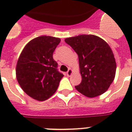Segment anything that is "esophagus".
<instances>
[{"label":"esophagus","mask_w":132,"mask_h":132,"mask_svg":"<svg viewBox=\"0 0 132 132\" xmlns=\"http://www.w3.org/2000/svg\"><path fill=\"white\" fill-rule=\"evenodd\" d=\"M72 73H73V70L71 69H69V70L67 71V76H71L72 75Z\"/></svg>","instance_id":"34e87169"}]
</instances>
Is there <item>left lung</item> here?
<instances>
[{
    "label": "left lung",
    "instance_id": "8db88e82",
    "mask_svg": "<svg viewBox=\"0 0 132 132\" xmlns=\"http://www.w3.org/2000/svg\"><path fill=\"white\" fill-rule=\"evenodd\" d=\"M65 42L77 53L81 82L75 88L89 98L105 93L114 80L116 63L108 44L94 35H80Z\"/></svg>",
    "mask_w": 132,
    "mask_h": 132
}]
</instances>
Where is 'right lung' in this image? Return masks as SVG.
I'll return each instance as SVG.
<instances>
[{
	"label": "right lung",
	"mask_w": 132,
	"mask_h": 132,
	"mask_svg": "<svg viewBox=\"0 0 132 132\" xmlns=\"http://www.w3.org/2000/svg\"><path fill=\"white\" fill-rule=\"evenodd\" d=\"M60 42L57 38L39 36L26 45L19 57L16 79L23 90L37 101H44L52 96L63 77L53 58Z\"/></svg>",
	"instance_id": "obj_1"
}]
</instances>
